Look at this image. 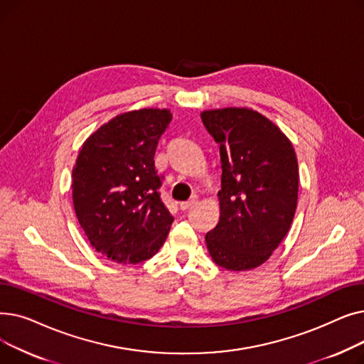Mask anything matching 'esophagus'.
I'll return each mask as SVG.
<instances>
[{
	"mask_svg": "<svg viewBox=\"0 0 364 364\" xmlns=\"http://www.w3.org/2000/svg\"><path fill=\"white\" fill-rule=\"evenodd\" d=\"M196 203H198V198H196V196H193L192 199L187 200V202H181V203H180V208L183 209V211H186V209H188V208L195 206Z\"/></svg>",
	"mask_w": 364,
	"mask_h": 364,
	"instance_id": "esophagus-1",
	"label": "esophagus"
}]
</instances>
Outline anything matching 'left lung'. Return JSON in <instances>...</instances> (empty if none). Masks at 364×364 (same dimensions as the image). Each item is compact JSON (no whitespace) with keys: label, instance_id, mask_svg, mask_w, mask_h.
Segmentation results:
<instances>
[{"label":"left lung","instance_id":"left-lung-1","mask_svg":"<svg viewBox=\"0 0 364 364\" xmlns=\"http://www.w3.org/2000/svg\"><path fill=\"white\" fill-rule=\"evenodd\" d=\"M203 125L220 144V221L206 233L213 261L230 272L264 264L288 235L298 203L296 151L286 134L247 107L209 109Z\"/></svg>","mask_w":364,"mask_h":364}]
</instances>
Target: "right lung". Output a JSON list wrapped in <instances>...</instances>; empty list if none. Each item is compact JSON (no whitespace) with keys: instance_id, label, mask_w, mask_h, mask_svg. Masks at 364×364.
Wrapping results in <instances>:
<instances>
[{"instance_id":"1","label":"right lung","mask_w":364,"mask_h":364,"mask_svg":"<svg viewBox=\"0 0 364 364\" xmlns=\"http://www.w3.org/2000/svg\"><path fill=\"white\" fill-rule=\"evenodd\" d=\"M172 119L168 109L117 114L82 143L72 169L76 218L95 251L139 264L164 245L172 215L161 200L155 150Z\"/></svg>"}]
</instances>
